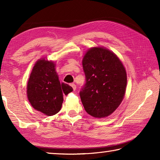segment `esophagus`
<instances>
[{
  "label": "esophagus",
  "mask_w": 160,
  "mask_h": 160,
  "mask_svg": "<svg viewBox=\"0 0 160 160\" xmlns=\"http://www.w3.org/2000/svg\"><path fill=\"white\" fill-rule=\"evenodd\" d=\"M70 86L72 87V88L73 89V90H74V91H75V90H76V85H75L74 83H72V84H70Z\"/></svg>",
  "instance_id": "obj_1"
}]
</instances>
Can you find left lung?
Returning <instances> with one entry per match:
<instances>
[{"label": "left lung", "instance_id": "8db88e82", "mask_svg": "<svg viewBox=\"0 0 160 160\" xmlns=\"http://www.w3.org/2000/svg\"><path fill=\"white\" fill-rule=\"evenodd\" d=\"M82 68L86 82L80 96L83 107L93 117H107L117 109L125 95V68L115 53L103 47L87 51Z\"/></svg>", "mask_w": 160, "mask_h": 160}]
</instances>
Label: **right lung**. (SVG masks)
I'll return each mask as SVG.
<instances>
[{"label":"right lung","mask_w":160,"mask_h":160,"mask_svg":"<svg viewBox=\"0 0 160 160\" xmlns=\"http://www.w3.org/2000/svg\"><path fill=\"white\" fill-rule=\"evenodd\" d=\"M72 91V87L61 83L52 61L39 59L35 63L29 76L27 94L34 109L52 116L61 110L63 94L67 95Z\"/></svg>","instance_id":"add662e5"}]
</instances>
